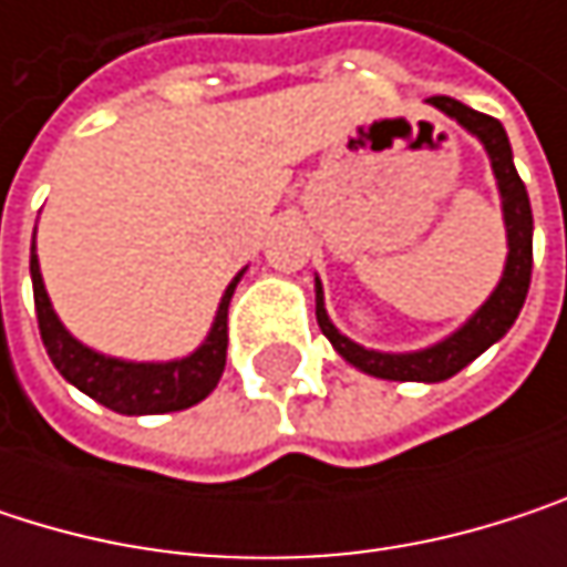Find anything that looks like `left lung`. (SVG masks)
Segmentation results:
<instances>
[{"mask_svg": "<svg viewBox=\"0 0 567 567\" xmlns=\"http://www.w3.org/2000/svg\"><path fill=\"white\" fill-rule=\"evenodd\" d=\"M426 104H433L436 111H443L446 117H453L466 134H473L496 176L499 186V203H503V223H506V266L496 288L489 291V298L446 338H440L436 344H426L420 351H374L364 348L358 341H351L348 334H341L334 328V321L328 318L324 308V288L321 279L315 276V318L321 334L331 341V348L358 371L381 378V381H420V384H440L453 374H460L466 364H473L486 348H493L522 311L528 282H532V206H528V193L525 183L518 179V171L512 164V144L506 127L489 117L480 114L473 107H466L463 101L453 97H430Z\"/></svg>", "mask_w": 567, "mask_h": 567, "instance_id": "8db88e82", "label": "left lung"}]
</instances>
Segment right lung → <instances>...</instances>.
<instances>
[{"label": "right lung", "instance_id": "add662e5", "mask_svg": "<svg viewBox=\"0 0 567 567\" xmlns=\"http://www.w3.org/2000/svg\"><path fill=\"white\" fill-rule=\"evenodd\" d=\"M29 272H32V288H35V315H39V331H42L45 351L58 368V374L68 384H74L81 394L104 403L114 413L147 416V413L186 410V406L206 400L219 384L223 368H226V344H229V334H226L229 298L246 269L236 272V279L226 285L216 318H213L206 338L199 341V348H193L189 354L173 358V361H124V358L101 354V351L87 348L84 341H78L61 324L58 311L52 308V298L45 291V279L39 269V256H35V236H32Z\"/></svg>", "mask_w": 567, "mask_h": 567}]
</instances>
